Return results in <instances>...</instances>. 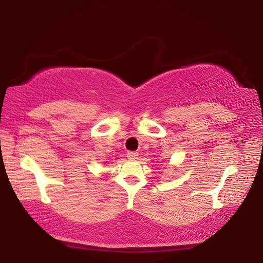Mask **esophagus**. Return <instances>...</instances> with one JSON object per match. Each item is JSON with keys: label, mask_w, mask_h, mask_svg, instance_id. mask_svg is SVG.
<instances>
[{"label": "esophagus", "mask_w": 263, "mask_h": 263, "mask_svg": "<svg viewBox=\"0 0 263 263\" xmlns=\"http://www.w3.org/2000/svg\"><path fill=\"white\" fill-rule=\"evenodd\" d=\"M126 157L130 159V160H133V159H137V157H138V152H127V154H126Z\"/></svg>", "instance_id": "esophagus-1"}]
</instances>
